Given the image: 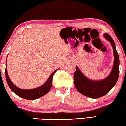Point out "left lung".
Listing matches in <instances>:
<instances>
[{
    "instance_id": "1",
    "label": "left lung",
    "mask_w": 126,
    "mask_h": 126,
    "mask_svg": "<svg viewBox=\"0 0 126 126\" xmlns=\"http://www.w3.org/2000/svg\"><path fill=\"white\" fill-rule=\"evenodd\" d=\"M104 36L112 45L114 56L113 67L109 76L102 80H91L83 75L77 66L74 74V84L77 90L83 95L92 98L101 97L108 94L115 86L119 77V59L115 43L109 34H105Z\"/></svg>"
}]
</instances>
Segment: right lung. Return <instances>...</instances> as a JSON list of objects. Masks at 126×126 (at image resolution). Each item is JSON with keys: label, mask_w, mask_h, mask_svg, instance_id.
Masks as SVG:
<instances>
[{"label": "right lung", "mask_w": 126, "mask_h": 126, "mask_svg": "<svg viewBox=\"0 0 126 126\" xmlns=\"http://www.w3.org/2000/svg\"><path fill=\"white\" fill-rule=\"evenodd\" d=\"M56 71L57 70L54 71L52 73V74L50 75L47 82L44 83L43 86H40L38 88L32 89V90H22V89H20L15 86L9 79L8 75L7 65L6 67H5V78H6L7 82L9 88L17 95L21 97V98H25V99L26 100H35L36 98H38L40 97L45 95L46 94H47L49 91V90H51L52 87V79H53V75Z\"/></svg>", "instance_id": "1"}]
</instances>
